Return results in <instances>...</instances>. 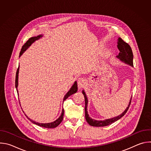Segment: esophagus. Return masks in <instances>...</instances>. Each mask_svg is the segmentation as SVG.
Returning a JSON list of instances; mask_svg holds the SVG:
<instances>
[{"label": "esophagus", "mask_w": 151, "mask_h": 151, "mask_svg": "<svg viewBox=\"0 0 151 151\" xmlns=\"http://www.w3.org/2000/svg\"><path fill=\"white\" fill-rule=\"evenodd\" d=\"M86 83V81L83 78H79L78 79V85L79 88H82Z\"/></svg>", "instance_id": "1"}]
</instances>
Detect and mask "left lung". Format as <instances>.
Returning <instances> with one entry per match:
<instances>
[{"mask_svg": "<svg viewBox=\"0 0 151 151\" xmlns=\"http://www.w3.org/2000/svg\"><path fill=\"white\" fill-rule=\"evenodd\" d=\"M118 48L119 50V55L117 56L118 58H119V59H121V60L125 61L126 63L130 64L131 66H133V51L132 50L131 47L130 46L128 43L125 42L122 39H121V37H119L118 39ZM82 93L84 96V98H85V118L86 120H87V122L91 126H94V127H104V126H107L111 125V124L115 122V121H118V119H119L121 118H122L127 112L129 107H130L131 101H132V99L130 101V104H129L127 108L125 109V111L120 115H119L118 116L111 118V119H106L104 121H96L94 119H91L90 117H89L88 114L87 113V103H88V100L87 98V96L85 95V92L83 91Z\"/></svg>", "mask_w": 151, "mask_h": 151, "instance_id": "1", "label": "left lung"}]
</instances>
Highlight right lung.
Listing matches in <instances>:
<instances>
[{
  "label": "right lung",
  "mask_w": 151,
  "mask_h": 151,
  "mask_svg": "<svg viewBox=\"0 0 151 151\" xmlns=\"http://www.w3.org/2000/svg\"><path fill=\"white\" fill-rule=\"evenodd\" d=\"M40 37H42V35H39L36 37H30L29 39L28 40L26 41V42L25 43V44H24V45L22 47V48H21V51L19 52V55H21V54H22L30 45L31 44H32V43H33L35 40L39 39ZM18 70H19V68H18L17 69V72H16V76H15V88L17 89V91L18 92V90H17V87H18ZM78 91V87H77V83L76 82H75V83L73 84V85L72 87V88H70V90L69 91V92L65 95V96H64V100L63 101H64L65 100H66L70 96L72 95L73 94L76 93ZM63 116H64V109H63L62 110V112H61V115L60 116V117L55 121L52 122H50V123H47V124H42V123H38V122H36L35 121H32V119H30V118H29L27 117V118L33 123L40 126V127H45V128H55L56 127H57L61 122V121H63Z\"/></svg>",
  "instance_id": "add662e5"
}]
</instances>
